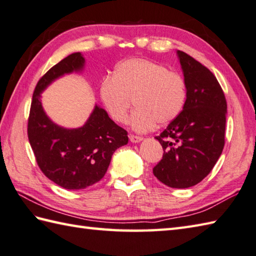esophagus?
Returning a JSON list of instances; mask_svg holds the SVG:
<instances>
[{"label": "esophagus", "instance_id": "obj_1", "mask_svg": "<svg viewBox=\"0 0 256 256\" xmlns=\"http://www.w3.org/2000/svg\"><path fill=\"white\" fill-rule=\"evenodd\" d=\"M130 140H131L132 143H140V140H143V138L136 136V135H130Z\"/></svg>", "mask_w": 256, "mask_h": 256}]
</instances>
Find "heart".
<instances>
[{
	"label": "heart",
	"instance_id": "b5f03b06",
	"mask_svg": "<svg viewBox=\"0 0 256 256\" xmlns=\"http://www.w3.org/2000/svg\"><path fill=\"white\" fill-rule=\"evenodd\" d=\"M103 108L114 122H126L132 101L136 106L131 118L134 132L152 131L156 123L165 125L182 113L187 99L184 78L168 72L162 64L143 58L118 62L112 77H104L99 86Z\"/></svg>",
	"mask_w": 256,
	"mask_h": 256
}]
</instances>
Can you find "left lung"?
<instances>
[{"instance_id":"1","label":"left lung","mask_w":256,"mask_h":256,"mask_svg":"<svg viewBox=\"0 0 256 256\" xmlns=\"http://www.w3.org/2000/svg\"><path fill=\"white\" fill-rule=\"evenodd\" d=\"M177 57L187 99L182 113L155 138L164 155L153 174L168 187L189 188L208 175L222 153L226 101L208 68L184 52L177 50Z\"/></svg>"}]
</instances>
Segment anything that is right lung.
<instances>
[{
  "label": "right lung",
  "mask_w": 256,
  "mask_h": 256,
  "mask_svg": "<svg viewBox=\"0 0 256 256\" xmlns=\"http://www.w3.org/2000/svg\"><path fill=\"white\" fill-rule=\"evenodd\" d=\"M86 60L81 52L64 58L42 76L32 94L28 140L42 172L64 189L79 190L103 178L112 155L128 142V132L108 118L106 111L94 106L82 126L67 128L47 116L42 94L54 81L69 74H81Z\"/></svg>",
  "instance_id": "1"
}]
</instances>
